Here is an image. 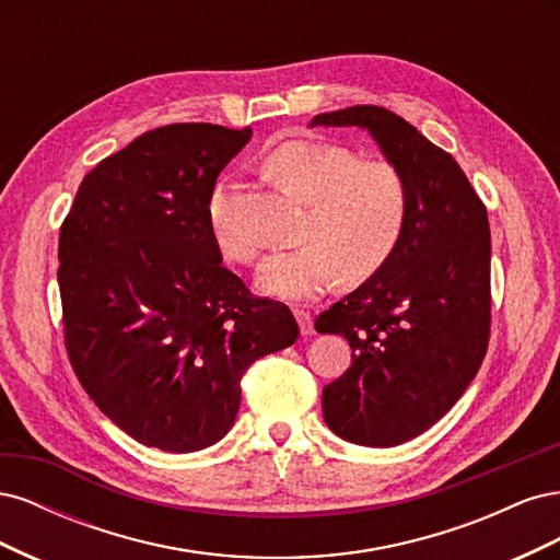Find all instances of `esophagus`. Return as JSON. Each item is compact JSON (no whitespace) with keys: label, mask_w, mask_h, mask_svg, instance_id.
<instances>
[{"label":"esophagus","mask_w":560,"mask_h":560,"mask_svg":"<svg viewBox=\"0 0 560 560\" xmlns=\"http://www.w3.org/2000/svg\"><path fill=\"white\" fill-rule=\"evenodd\" d=\"M294 317L299 322V329L303 336H311L313 334V317L306 308H294Z\"/></svg>","instance_id":"1"}]
</instances>
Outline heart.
I'll use <instances>...</instances> for the list:
<instances>
[{"mask_svg":"<svg viewBox=\"0 0 560 560\" xmlns=\"http://www.w3.org/2000/svg\"><path fill=\"white\" fill-rule=\"evenodd\" d=\"M264 171L306 202L303 245L276 252L257 273L259 292L299 301L381 270L397 252L411 212V189L395 163L360 159L343 144L290 140L264 156ZM212 238L226 259L252 264L259 241L238 222L233 184L222 177L206 202Z\"/></svg>","mask_w":560,"mask_h":560,"instance_id":"b5f03b06","label":"heart"}]
</instances>
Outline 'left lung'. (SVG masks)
<instances>
[{"label": "left lung", "instance_id": "8db88e82", "mask_svg": "<svg viewBox=\"0 0 560 560\" xmlns=\"http://www.w3.org/2000/svg\"><path fill=\"white\" fill-rule=\"evenodd\" d=\"M313 126L371 132L411 189L397 252L374 278L315 319L341 334L352 364L322 389L334 434L397 446L444 418L486 358L490 338V229L486 206L448 151L376 105L317 114Z\"/></svg>", "mask_w": 560, "mask_h": 560}]
</instances>
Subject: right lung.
<instances>
[{
	"instance_id": "add662e5",
	"label": "right lung",
	"mask_w": 560,
	"mask_h": 560,
	"mask_svg": "<svg viewBox=\"0 0 560 560\" xmlns=\"http://www.w3.org/2000/svg\"><path fill=\"white\" fill-rule=\"evenodd\" d=\"M252 128L149 130L83 177L60 226L67 358L109 420L144 446L208 448L241 409V378L292 346L280 301L222 264L206 202Z\"/></svg>"
}]
</instances>
